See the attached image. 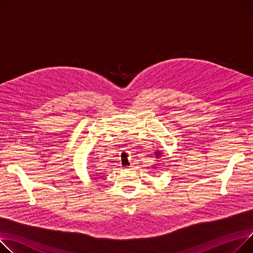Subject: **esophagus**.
<instances>
[{
    "instance_id": "obj_1",
    "label": "esophagus",
    "mask_w": 253,
    "mask_h": 253,
    "mask_svg": "<svg viewBox=\"0 0 253 253\" xmlns=\"http://www.w3.org/2000/svg\"><path fill=\"white\" fill-rule=\"evenodd\" d=\"M133 168H135V167H134V166H130V167H127L126 169H127V170H133Z\"/></svg>"
}]
</instances>
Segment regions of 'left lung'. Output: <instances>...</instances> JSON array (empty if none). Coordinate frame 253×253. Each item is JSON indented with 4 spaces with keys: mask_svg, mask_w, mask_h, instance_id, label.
<instances>
[{
    "mask_svg": "<svg viewBox=\"0 0 253 253\" xmlns=\"http://www.w3.org/2000/svg\"><path fill=\"white\" fill-rule=\"evenodd\" d=\"M156 156H158V157H160V154H159V153H156Z\"/></svg>",
    "mask_w": 253,
    "mask_h": 253,
    "instance_id": "obj_1",
    "label": "left lung"
}]
</instances>
